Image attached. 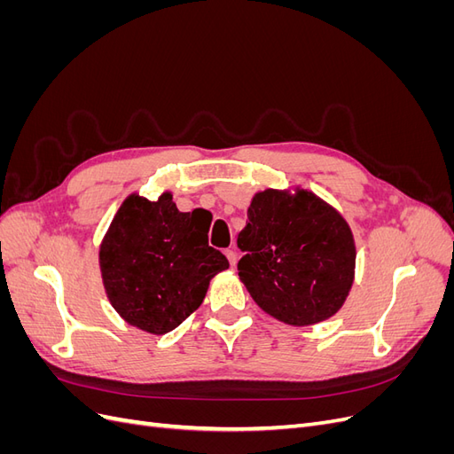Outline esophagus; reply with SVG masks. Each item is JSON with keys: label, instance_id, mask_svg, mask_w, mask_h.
Returning <instances> with one entry per match:
<instances>
[{"label": "esophagus", "instance_id": "1", "mask_svg": "<svg viewBox=\"0 0 454 454\" xmlns=\"http://www.w3.org/2000/svg\"><path fill=\"white\" fill-rule=\"evenodd\" d=\"M225 255H227V259H229L231 267H235V265H237V252L229 248V250H225Z\"/></svg>", "mask_w": 454, "mask_h": 454}]
</instances>
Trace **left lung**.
Listing matches in <instances>:
<instances>
[{
	"label": "left lung",
	"instance_id": "obj_1",
	"mask_svg": "<svg viewBox=\"0 0 454 454\" xmlns=\"http://www.w3.org/2000/svg\"><path fill=\"white\" fill-rule=\"evenodd\" d=\"M237 246L239 277L274 318L310 325L333 316L350 292L356 248L345 219L310 191L267 189L248 208Z\"/></svg>",
	"mask_w": 454,
	"mask_h": 454
}]
</instances>
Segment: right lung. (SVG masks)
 I'll return each mask as SVG.
<instances>
[{
    "instance_id": "1",
    "label": "right lung",
    "mask_w": 454,
    "mask_h": 454,
    "mask_svg": "<svg viewBox=\"0 0 454 454\" xmlns=\"http://www.w3.org/2000/svg\"><path fill=\"white\" fill-rule=\"evenodd\" d=\"M210 212H180L172 195L151 202L129 197L100 248L109 301L129 324L168 333L204 299L210 280L229 267L208 244Z\"/></svg>"
}]
</instances>
